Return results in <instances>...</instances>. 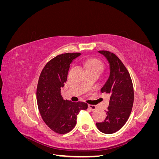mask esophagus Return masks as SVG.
Masks as SVG:
<instances>
[{
	"instance_id": "34e87169",
	"label": "esophagus",
	"mask_w": 159,
	"mask_h": 159,
	"mask_svg": "<svg viewBox=\"0 0 159 159\" xmlns=\"http://www.w3.org/2000/svg\"><path fill=\"white\" fill-rule=\"evenodd\" d=\"M88 107L91 110H92V111H94V110H95L96 109H97V107H96L95 105H90V104L88 105Z\"/></svg>"
}]
</instances>
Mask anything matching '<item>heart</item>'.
Returning <instances> with one entry per match:
<instances>
[{
	"label": "heart",
	"mask_w": 159,
	"mask_h": 159,
	"mask_svg": "<svg viewBox=\"0 0 159 159\" xmlns=\"http://www.w3.org/2000/svg\"><path fill=\"white\" fill-rule=\"evenodd\" d=\"M85 65L88 70H97L102 72L103 70V64L99 60L96 58H91L85 61Z\"/></svg>",
	"instance_id": "obj_1"
}]
</instances>
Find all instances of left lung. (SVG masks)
Wrapping results in <instances>:
<instances>
[{
    "instance_id": "1",
    "label": "left lung",
    "mask_w": 159,
    "mask_h": 159,
    "mask_svg": "<svg viewBox=\"0 0 159 159\" xmlns=\"http://www.w3.org/2000/svg\"><path fill=\"white\" fill-rule=\"evenodd\" d=\"M109 64V76L101 92L109 95L107 117L103 122L96 123L101 132L112 134L122 128L128 120L134 101V91L131 76L123 62L113 53L100 50Z\"/></svg>"
}]
</instances>
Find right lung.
I'll use <instances>...</instances> for the list:
<instances>
[{
    "mask_svg": "<svg viewBox=\"0 0 159 159\" xmlns=\"http://www.w3.org/2000/svg\"><path fill=\"white\" fill-rule=\"evenodd\" d=\"M81 53H66L50 60L43 68L36 89L38 107L43 121L53 131L65 134L76 125L81 110L88 109V104L64 100L61 89L68 78L70 64Z\"/></svg>",
    "mask_w": 159,
    "mask_h": 159,
    "instance_id": "obj_1",
    "label": "right lung"
}]
</instances>
